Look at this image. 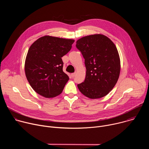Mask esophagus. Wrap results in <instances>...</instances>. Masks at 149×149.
I'll return each instance as SVG.
<instances>
[{
	"instance_id": "1",
	"label": "esophagus",
	"mask_w": 149,
	"mask_h": 149,
	"mask_svg": "<svg viewBox=\"0 0 149 149\" xmlns=\"http://www.w3.org/2000/svg\"><path fill=\"white\" fill-rule=\"evenodd\" d=\"M75 74H76V73H75V72H74V73H72L71 75V77H72V78H74V77L75 76Z\"/></svg>"
}]
</instances>
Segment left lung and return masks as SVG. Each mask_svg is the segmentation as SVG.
<instances>
[{
	"mask_svg": "<svg viewBox=\"0 0 149 149\" xmlns=\"http://www.w3.org/2000/svg\"><path fill=\"white\" fill-rule=\"evenodd\" d=\"M76 47L85 59L86 75L77 85L80 92L91 99L107 95L116 84L120 73V59L113 41L102 34L84 36Z\"/></svg>",
	"mask_w": 149,
	"mask_h": 149,
	"instance_id": "8db88e82",
	"label": "left lung"
}]
</instances>
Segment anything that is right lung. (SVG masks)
I'll return each instance as SVG.
<instances>
[{
    "mask_svg": "<svg viewBox=\"0 0 149 149\" xmlns=\"http://www.w3.org/2000/svg\"><path fill=\"white\" fill-rule=\"evenodd\" d=\"M72 39L46 35L31 45L25 62V72L31 87L45 98L59 95L69 80L63 71L62 57L71 49Z\"/></svg>",
    "mask_w": 149,
    "mask_h": 149,
    "instance_id": "obj_1",
    "label": "right lung"
}]
</instances>
